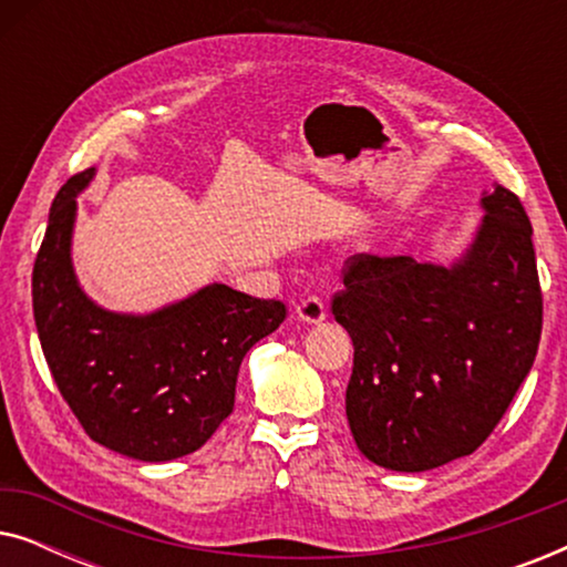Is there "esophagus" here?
<instances>
[{"label":"esophagus","mask_w":567,"mask_h":567,"mask_svg":"<svg viewBox=\"0 0 567 567\" xmlns=\"http://www.w3.org/2000/svg\"><path fill=\"white\" fill-rule=\"evenodd\" d=\"M297 317L301 322L317 324L328 317V309H324V301L320 297H307L297 305Z\"/></svg>","instance_id":"esophagus-1"}]
</instances>
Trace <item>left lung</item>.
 Returning <instances> with one entry per match:
<instances>
[{
    "label": "left lung",
    "mask_w": 567,
    "mask_h": 567,
    "mask_svg": "<svg viewBox=\"0 0 567 567\" xmlns=\"http://www.w3.org/2000/svg\"><path fill=\"white\" fill-rule=\"evenodd\" d=\"M452 266L353 255L332 315L353 340L346 415L379 467L425 472L475 452L529 374L542 336L532 224L503 185Z\"/></svg>",
    "instance_id": "obj_1"
}]
</instances>
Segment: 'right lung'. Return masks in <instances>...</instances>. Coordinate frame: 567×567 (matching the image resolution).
I'll return each instance as SVG.
<instances>
[{"instance_id":"add662e5","label":"right lung","mask_w":567,"mask_h":567,"mask_svg":"<svg viewBox=\"0 0 567 567\" xmlns=\"http://www.w3.org/2000/svg\"><path fill=\"white\" fill-rule=\"evenodd\" d=\"M95 167L56 193L33 266L38 338L61 398L84 433L142 462L193 454L235 408L239 363L286 317L278 299L224 284L152 315L97 307L76 284L72 229L76 196Z\"/></svg>"}]
</instances>
